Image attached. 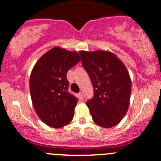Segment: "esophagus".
<instances>
[{"instance_id":"1","label":"esophagus","mask_w":161,"mask_h":161,"mask_svg":"<svg viewBox=\"0 0 161 161\" xmlns=\"http://www.w3.org/2000/svg\"><path fill=\"white\" fill-rule=\"evenodd\" d=\"M79 98H80V99H81V100L83 99V96H84V95H83V93H82V92H80V93H79Z\"/></svg>"}]
</instances>
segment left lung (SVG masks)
<instances>
[{
	"instance_id": "8db88e82",
	"label": "left lung",
	"mask_w": 161,
	"mask_h": 161,
	"mask_svg": "<svg viewBox=\"0 0 161 161\" xmlns=\"http://www.w3.org/2000/svg\"><path fill=\"white\" fill-rule=\"evenodd\" d=\"M79 53L94 89V97L86 103L92 120L104 128H112L129 107L131 80L128 69L110 51L82 50Z\"/></svg>"
}]
</instances>
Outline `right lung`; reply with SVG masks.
<instances>
[{"mask_svg": "<svg viewBox=\"0 0 161 161\" xmlns=\"http://www.w3.org/2000/svg\"><path fill=\"white\" fill-rule=\"evenodd\" d=\"M80 60L76 51L56 47L44 53L32 69V103L39 118L49 127L63 128L73 118L78 100L67 91L66 73Z\"/></svg>", "mask_w": 161, "mask_h": 161, "instance_id": "1", "label": "right lung"}]
</instances>
